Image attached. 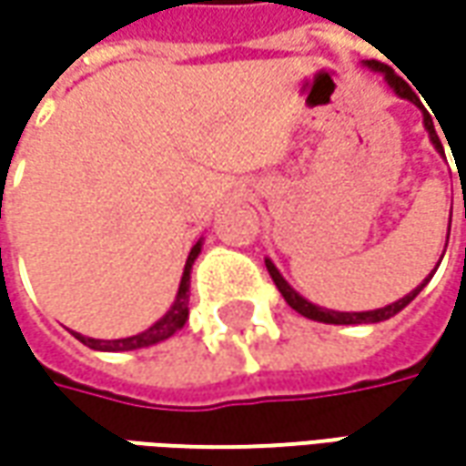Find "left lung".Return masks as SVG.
<instances>
[{"instance_id": "8db88e82", "label": "left lung", "mask_w": 466, "mask_h": 466, "mask_svg": "<svg viewBox=\"0 0 466 466\" xmlns=\"http://www.w3.org/2000/svg\"><path fill=\"white\" fill-rule=\"evenodd\" d=\"M370 69H376V72H384V77L386 82L391 85V90L400 96V98H407V100H412V103H418V96H415V90L407 85V82L391 69V66H386V64L381 62H376V59H370V62H366ZM425 129H428V135H431V139H433V145H436V150L439 153H443V145H441V139L439 135H436V129H433V121H431V116H425ZM446 243H449V236H446ZM443 259V257H441ZM441 264V261H439ZM267 269H269V278L275 279V285H278V290L282 293V298L288 300V306L290 309H296L300 316H306V319H313V321H324V324H376V321H386V319H391L394 313H400L412 300V298L418 296L420 293L422 288H425V282L422 285H418L412 293H407L404 298H400L397 303H391V306H384V309H376V311H360V313H342V311H327V309H319V306H313V303H309L306 298H300L282 279V275L278 272V267L272 264V261L267 259Z\"/></svg>"}]
</instances>
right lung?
Listing matches in <instances>:
<instances>
[{
    "label": "right lung",
    "mask_w": 466,
    "mask_h": 466,
    "mask_svg": "<svg viewBox=\"0 0 466 466\" xmlns=\"http://www.w3.org/2000/svg\"><path fill=\"white\" fill-rule=\"evenodd\" d=\"M199 251H202V241L194 243V248L188 251L187 267H184V278H181V285H178V296H176V300H173L170 311L166 313L160 321H155L150 329L142 331V334H135V337H127V339H93V337H82V334H77V331H75V337L80 339L82 345H87V348L111 350V352H118V350L150 348V345H155V342H163V339H168L170 334H176V331L187 324V319H188V279H191V264H194V259L199 257Z\"/></svg>",
    "instance_id": "1"
}]
</instances>
